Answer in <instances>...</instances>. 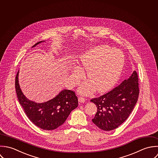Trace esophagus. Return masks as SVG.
<instances>
[{
    "mask_svg": "<svg viewBox=\"0 0 158 158\" xmlns=\"http://www.w3.org/2000/svg\"><path fill=\"white\" fill-rule=\"evenodd\" d=\"M78 101H79V103H82V102H84L85 101V99L83 97H79L78 98Z\"/></svg>",
    "mask_w": 158,
    "mask_h": 158,
    "instance_id": "34e87169",
    "label": "esophagus"
}]
</instances>
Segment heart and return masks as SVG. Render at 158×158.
<instances>
[{"label":"heart","mask_w":158,"mask_h":158,"mask_svg":"<svg viewBox=\"0 0 158 158\" xmlns=\"http://www.w3.org/2000/svg\"><path fill=\"white\" fill-rule=\"evenodd\" d=\"M124 62V56L120 51L106 45L96 46L81 55L79 66L81 69L87 71L89 81L81 85L79 92L88 95L96 89L99 92L111 89L120 79ZM73 72L77 79L83 76L77 67L73 68Z\"/></svg>","instance_id":"b5f03b06"}]
</instances>
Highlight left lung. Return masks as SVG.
Masks as SVG:
<instances>
[{"instance_id": "obj_1", "label": "left lung", "mask_w": 158, "mask_h": 158, "mask_svg": "<svg viewBox=\"0 0 158 158\" xmlns=\"http://www.w3.org/2000/svg\"><path fill=\"white\" fill-rule=\"evenodd\" d=\"M139 78L135 71L121 84L108 93L92 98L97 112L92 119L99 129L109 131L117 128L128 118L138 99Z\"/></svg>"}]
</instances>
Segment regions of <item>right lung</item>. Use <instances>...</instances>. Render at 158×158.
Listing matches in <instances>:
<instances>
[{
  "label": "right lung",
  "instance_id": "obj_1",
  "mask_svg": "<svg viewBox=\"0 0 158 158\" xmlns=\"http://www.w3.org/2000/svg\"><path fill=\"white\" fill-rule=\"evenodd\" d=\"M41 42H38L33 47ZM18 73L15 79L17 97L26 115L35 125L44 130L55 129L63 124L71 112L78 106L77 97L70 90H63L54 98L43 103L29 100L20 89Z\"/></svg>",
  "mask_w": 158,
  "mask_h": 158
}]
</instances>
